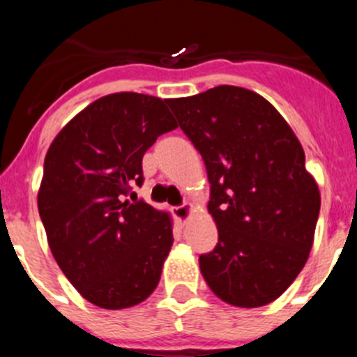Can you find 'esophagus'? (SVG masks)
<instances>
[{
	"mask_svg": "<svg viewBox=\"0 0 357 357\" xmlns=\"http://www.w3.org/2000/svg\"><path fill=\"white\" fill-rule=\"evenodd\" d=\"M173 214H175V218L178 220V223L184 225L189 218H191V214H193V206H191V204H184V206L175 207V209H173Z\"/></svg>",
	"mask_w": 357,
	"mask_h": 357,
	"instance_id": "34e87169",
	"label": "esophagus"
}]
</instances>
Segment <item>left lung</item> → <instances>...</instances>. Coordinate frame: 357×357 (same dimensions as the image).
<instances>
[{
	"instance_id": "obj_1",
	"label": "left lung",
	"mask_w": 357,
	"mask_h": 357,
	"mask_svg": "<svg viewBox=\"0 0 357 357\" xmlns=\"http://www.w3.org/2000/svg\"><path fill=\"white\" fill-rule=\"evenodd\" d=\"M200 151L218 245L200 255L211 291L236 307L279 298L313 247L320 191L286 119L254 91L218 85L168 100Z\"/></svg>"
}]
</instances>
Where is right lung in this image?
<instances>
[{
	"instance_id": "add662e5",
	"label": "right lung",
	"mask_w": 357,
	"mask_h": 357,
	"mask_svg": "<svg viewBox=\"0 0 357 357\" xmlns=\"http://www.w3.org/2000/svg\"><path fill=\"white\" fill-rule=\"evenodd\" d=\"M168 100L114 93L80 110L50 144L37 207L50 250L85 301L103 309L141 304L153 293L173 245L169 213L130 184H143V155L176 128Z\"/></svg>"
}]
</instances>
